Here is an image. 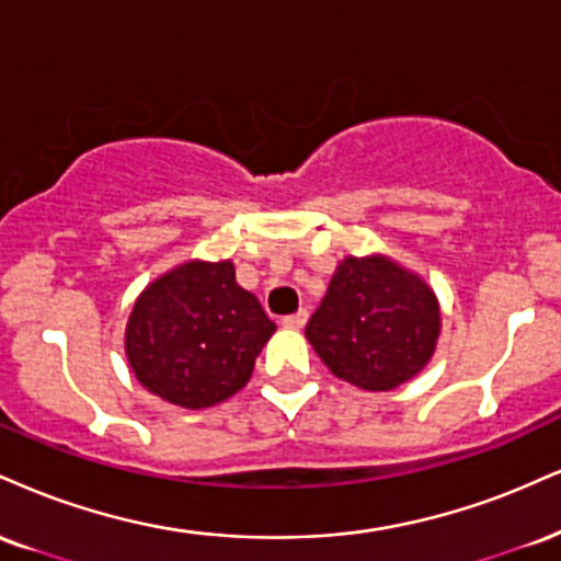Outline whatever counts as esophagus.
<instances>
[{"label":"esophagus","instance_id":"1","mask_svg":"<svg viewBox=\"0 0 561 561\" xmlns=\"http://www.w3.org/2000/svg\"><path fill=\"white\" fill-rule=\"evenodd\" d=\"M306 321H308V310L300 308L298 313L285 316V319H282V327H285V329H302V327H306Z\"/></svg>","mask_w":561,"mask_h":561}]
</instances>
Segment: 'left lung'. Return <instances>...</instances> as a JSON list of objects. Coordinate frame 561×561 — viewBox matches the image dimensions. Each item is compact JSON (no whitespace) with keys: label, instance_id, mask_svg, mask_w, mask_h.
I'll use <instances>...</instances> for the list:
<instances>
[{"label":"left lung","instance_id":"left-lung-1","mask_svg":"<svg viewBox=\"0 0 561 561\" xmlns=\"http://www.w3.org/2000/svg\"><path fill=\"white\" fill-rule=\"evenodd\" d=\"M442 334L434 287L387 253L345 255L306 336L336 379L391 391L428 366Z\"/></svg>","mask_w":561,"mask_h":561}]
</instances>
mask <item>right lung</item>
<instances>
[{
  "mask_svg": "<svg viewBox=\"0 0 561 561\" xmlns=\"http://www.w3.org/2000/svg\"><path fill=\"white\" fill-rule=\"evenodd\" d=\"M276 323L234 279L232 261L191 259L148 282L125 327V355L151 394L185 410L229 400L251 379Z\"/></svg>",
  "mask_w": 561,
  "mask_h": 561,
  "instance_id": "add662e5",
  "label": "right lung"
}]
</instances>
